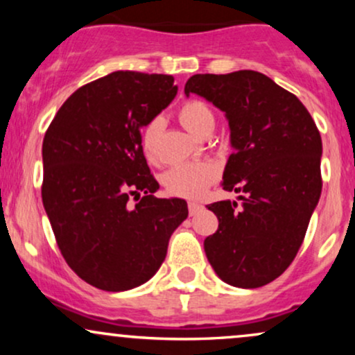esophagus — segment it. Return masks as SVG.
I'll use <instances>...</instances> for the list:
<instances>
[{"label":"esophagus","mask_w":355,"mask_h":355,"mask_svg":"<svg viewBox=\"0 0 355 355\" xmlns=\"http://www.w3.org/2000/svg\"><path fill=\"white\" fill-rule=\"evenodd\" d=\"M203 209L202 203H197V202H189V211L190 215H197L198 211Z\"/></svg>","instance_id":"esophagus-1"}]
</instances>
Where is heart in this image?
I'll use <instances>...</instances> for the list:
<instances>
[{
    "label": "heart",
    "mask_w": 355,
    "mask_h": 355,
    "mask_svg": "<svg viewBox=\"0 0 355 355\" xmlns=\"http://www.w3.org/2000/svg\"><path fill=\"white\" fill-rule=\"evenodd\" d=\"M178 118L189 132L197 137L210 135L215 128V113L205 101L189 100L178 110ZM164 132L160 116L150 120L141 132V150L148 160L158 158V140ZM218 178V168L210 162L175 165L164 175L165 189L172 195L183 198H198Z\"/></svg>",
    "instance_id": "heart-1"
}]
</instances>
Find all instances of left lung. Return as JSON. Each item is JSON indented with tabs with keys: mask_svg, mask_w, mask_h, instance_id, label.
<instances>
[{
	"mask_svg": "<svg viewBox=\"0 0 355 355\" xmlns=\"http://www.w3.org/2000/svg\"><path fill=\"white\" fill-rule=\"evenodd\" d=\"M190 93L225 112L234 153L222 185L242 193L240 205H209L218 230L203 242L207 259L223 282L262 287L295 259L320 198V133L302 101L263 73L193 75Z\"/></svg>",
	"mask_w": 355,
	"mask_h": 355,
	"instance_id": "obj_1",
	"label": "left lung"
}]
</instances>
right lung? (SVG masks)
<instances>
[{
  "label": "right lung",
  "instance_id": "add662e5",
  "mask_svg": "<svg viewBox=\"0 0 355 355\" xmlns=\"http://www.w3.org/2000/svg\"><path fill=\"white\" fill-rule=\"evenodd\" d=\"M175 95L170 75L113 71L76 89L44 133L42 198L56 243L71 270L101 291L152 279L189 215L182 198L155 197L160 185L141 150V126ZM130 194L141 202L130 206Z\"/></svg>",
  "mask_w": 355,
  "mask_h": 355
}]
</instances>
